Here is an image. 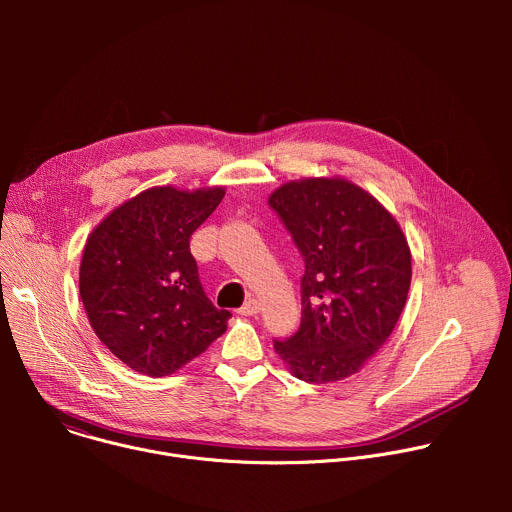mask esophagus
<instances>
[{"label": "esophagus", "instance_id": "1", "mask_svg": "<svg viewBox=\"0 0 512 512\" xmlns=\"http://www.w3.org/2000/svg\"><path fill=\"white\" fill-rule=\"evenodd\" d=\"M259 310H261V302H259L257 298H249V300L239 308V314H241V316H255V314H259Z\"/></svg>", "mask_w": 512, "mask_h": 512}]
</instances>
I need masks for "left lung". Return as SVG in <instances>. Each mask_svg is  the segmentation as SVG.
<instances>
[{"label":"left lung","mask_w":512,"mask_h":512,"mask_svg":"<svg viewBox=\"0 0 512 512\" xmlns=\"http://www.w3.org/2000/svg\"><path fill=\"white\" fill-rule=\"evenodd\" d=\"M269 204L306 263L300 328L273 348L306 383L348 379L389 340L405 308L407 237L371 192L342 176L289 180Z\"/></svg>","instance_id":"1"}]
</instances>
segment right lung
<instances>
[{
    "instance_id": "1",
    "label": "right lung",
    "mask_w": 512,
    "mask_h": 512,
    "mask_svg": "<svg viewBox=\"0 0 512 512\" xmlns=\"http://www.w3.org/2000/svg\"><path fill=\"white\" fill-rule=\"evenodd\" d=\"M225 186H154L113 208L91 231L79 291L99 340L135 373L168 377L225 334L231 312L206 298L192 233Z\"/></svg>"
}]
</instances>
